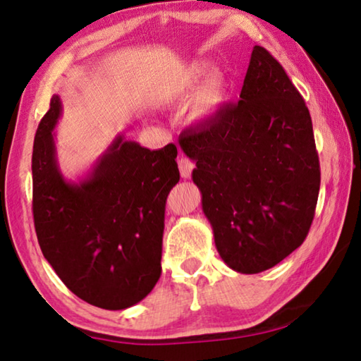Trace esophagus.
I'll list each match as a JSON object with an SVG mask.
<instances>
[{"label": "esophagus", "mask_w": 361, "mask_h": 361, "mask_svg": "<svg viewBox=\"0 0 361 361\" xmlns=\"http://www.w3.org/2000/svg\"><path fill=\"white\" fill-rule=\"evenodd\" d=\"M178 167H180V173H181V178H189L192 173V169H194V162L191 159L188 157H181L178 161Z\"/></svg>", "instance_id": "esophagus-1"}]
</instances>
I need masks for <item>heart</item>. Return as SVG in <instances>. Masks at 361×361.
<instances>
[{"instance_id":"heart-1","label":"heart","mask_w":361,"mask_h":361,"mask_svg":"<svg viewBox=\"0 0 361 361\" xmlns=\"http://www.w3.org/2000/svg\"><path fill=\"white\" fill-rule=\"evenodd\" d=\"M209 62H202V60H195V62L186 65L180 75L175 78L172 92L180 97L191 92L209 73ZM226 97H228V79H226V75L219 70L212 71L194 95L191 103L192 116L195 119H200L213 114L216 109H219V106H223Z\"/></svg>"}]
</instances>
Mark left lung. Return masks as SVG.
Instances as JSON below:
<instances>
[{
    "label": "left lung",
    "mask_w": 361,
    "mask_h": 361,
    "mask_svg": "<svg viewBox=\"0 0 361 361\" xmlns=\"http://www.w3.org/2000/svg\"><path fill=\"white\" fill-rule=\"evenodd\" d=\"M178 143L221 259L240 274L271 269L301 245L320 191L312 119L283 66L255 46L240 100Z\"/></svg>",
    "instance_id": "8db88e82"
}]
</instances>
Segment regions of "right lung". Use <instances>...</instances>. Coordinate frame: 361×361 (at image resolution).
Returning a JSON list of instances; mask_svg holds the SVG:
<instances>
[{
    "instance_id": "add662e5",
    "label": "right lung",
    "mask_w": 361,
    "mask_h": 361,
    "mask_svg": "<svg viewBox=\"0 0 361 361\" xmlns=\"http://www.w3.org/2000/svg\"><path fill=\"white\" fill-rule=\"evenodd\" d=\"M59 95L36 130L33 218L41 252L82 301L122 310L161 277L166 200L180 180L176 146L151 151L118 135L79 181L59 169L54 129Z\"/></svg>"
}]
</instances>
